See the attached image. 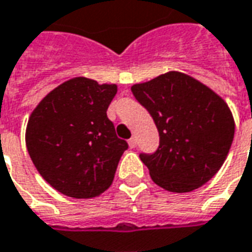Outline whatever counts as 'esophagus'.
<instances>
[{
  "label": "esophagus",
  "instance_id": "obj_1",
  "mask_svg": "<svg viewBox=\"0 0 252 252\" xmlns=\"http://www.w3.org/2000/svg\"><path fill=\"white\" fill-rule=\"evenodd\" d=\"M128 144H129V147H131V149H135V147H136V144H138L136 138H135V136H132V138L128 140Z\"/></svg>",
  "mask_w": 252,
  "mask_h": 252
}]
</instances>
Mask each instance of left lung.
<instances>
[{"mask_svg": "<svg viewBox=\"0 0 252 252\" xmlns=\"http://www.w3.org/2000/svg\"><path fill=\"white\" fill-rule=\"evenodd\" d=\"M159 132L154 154H140L151 179L169 192H191L217 173L235 136L228 103L195 77L169 71L131 87Z\"/></svg>", "mask_w": 252, "mask_h": 252, "instance_id": "1", "label": "left lung"}]
</instances>
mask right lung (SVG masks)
<instances>
[{
	"label": "right lung",
	"mask_w": 252,
	"mask_h": 252,
	"mask_svg": "<svg viewBox=\"0 0 252 252\" xmlns=\"http://www.w3.org/2000/svg\"><path fill=\"white\" fill-rule=\"evenodd\" d=\"M116 84L73 77L52 90L30 114L26 146L39 175L59 192L99 196L114 179L128 143L108 119Z\"/></svg>",
	"instance_id": "1"
}]
</instances>
